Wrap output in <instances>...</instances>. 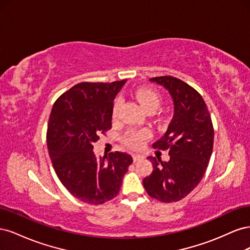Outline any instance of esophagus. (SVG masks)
Here are the masks:
<instances>
[{
    "instance_id": "34e87169",
    "label": "esophagus",
    "mask_w": 250,
    "mask_h": 250,
    "mask_svg": "<svg viewBox=\"0 0 250 250\" xmlns=\"http://www.w3.org/2000/svg\"><path fill=\"white\" fill-rule=\"evenodd\" d=\"M132 157H133V161H134V162L142 161L143 158H144V156H142V155H140V154H133Z\"/></svg>"
}]
</instances>
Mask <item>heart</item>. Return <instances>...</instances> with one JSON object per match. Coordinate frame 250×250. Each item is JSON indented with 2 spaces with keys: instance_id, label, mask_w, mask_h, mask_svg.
<instances>
[{
  "instance_id": "b5f03b06",
  "label": "heart",
  "mask_w": 250,
  "mask_h": 250,
  "mask_svg": "<svg viewBox=\"0 0 250 250\" xmlns=\"http://www.w3.org/2000/svg\"><path fill=\"white\" fill-rule=\"evenodd\" d=\"M137 99L142 104V106L145 108L148 112H153L155 109L158 108L161 105V96L154 89L149 87H142L135 90L134 93ZM122 98L118 97L113 101L112 108H111V117L112 119H116L119 109L122 104ZM149 137V133L147 130H131L126 134L125 143L128 146L131 147H139L142 142Z\"/></svg>"
}]
</instances>
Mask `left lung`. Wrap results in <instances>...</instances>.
<instances>
[{
  "instance_id": "obj_1",
  "label": "left lung",
  "mask_w": 250,
  "mask_h": 250,
  "mask_svg": "<svg viewBox=\"0 0 250 250\" xmlns=\"http://www.w3.org/2000/svg\"><path fill=\"white\" fill-rule=\"evenodd\" d=\"M170 93L174 116L153 148L169 149V162L149 156L153 170L143 179L150 197L162 202L179 201L198 186L207 171L214 145V127L201 95L172 76L151 78Z\"/></svg>"
}]
</instances>
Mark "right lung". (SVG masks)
<instances>
[{"label": "right lung", "mask_w": 250, "mask_h": 250, "mask_svg": "<svg viewBox=\"0 0 250 250\" xmlns=\"http://www.w3.org/2000/svg\"><path fill=\"white\" fill-rule=\"evenodd\" d=\"M127 80L81 82L55 101L49 118L47 145L59 180L74 197L102 204L115 198L132 164L131 155L97 157L93 144L111 128V108Z\"/></svg>", "instance_id": "add662e5"}]
</instances>
